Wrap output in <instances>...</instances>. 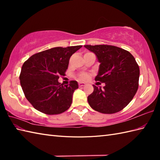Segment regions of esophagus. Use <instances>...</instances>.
Segmentation results:
<instances>
[{"label": "esophagus", "instance_id": "esophagus-1", "mask_svg": "<svg viewBox=\"0 0 160 160\" xmlns=\"http://www.w3.org/2000/svg\"><path fill=\"white\" fill-rule=\"evenodd\" d=\"M85 83H84V82H79V86L80 87H83V86H84V85H85Z\"/></svg>", "mask_w": 160, "mask_h": 160}]
</instances>
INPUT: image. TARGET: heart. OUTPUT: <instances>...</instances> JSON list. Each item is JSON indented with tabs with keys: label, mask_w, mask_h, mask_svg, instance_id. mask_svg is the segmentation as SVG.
Wrapping results in <instances>:
<instances>
[{
	"label": "heart",
	"mask_w": 160,
	"mask_h": 160,
	"mask_svg": "<svg viewBox=\"0 0 160 160\" xmlns=\"http://www.w3.org/2000/svg\"><path fill=\"white\" fill-rule=\"evenodd\" d=\"M88 78H89V76H88V75L86 73H81L78 76V79L81 81L87 80L88 79Z\"/></svg>",
	"instance_id": "heart-1"
}]
</instances>
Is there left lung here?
<instances>
[{
  "label": "left lung",
  "instance_id": "left-lung-1",
  "mask_svg": "<svg viewBox=\"0 0 160 160\" xmlns=\"http://www.w3.org/2000/svg\"><path fill=\"white\" fill-rule=\"evenodd\" d=\"M96 54L100 63L95 80L104 82L102 88L93 85V92L87 98L95 111L112 114L123 109L132 100L139 86L140 68L128 51L107 45H84Z\"/></svg>",
  "mask_w": 160,
  "mask_h": 160
}]
</instances>
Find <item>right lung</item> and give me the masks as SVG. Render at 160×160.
Here are the masks:
<instances>
[{
	"mask_svg": "<svg viewBox=\"0 0 160 160\" xmlns=\"http://www.w3.org/2000/svg\"><path fill=\"white\" fill-rule=\"evenodd\" d=\"M81 47H54L34 54L24 62L19 77L20 85L36 110L56 115L69 109L78 84L72 80L63 86L58 79L65 75L71 56Z\"/></svg>",
	"mask_w": 160,
	"mask_h": 160,
	"instance_id": "right-lung-1",
	"label": "right lung"
}]
</instances>
